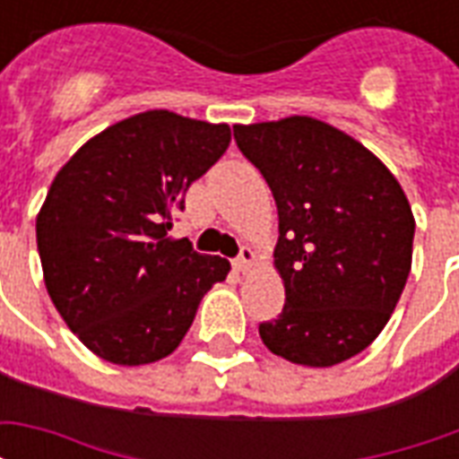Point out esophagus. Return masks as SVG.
<instances>
[{
	"mask_svg": "<svg viewBox=\"0 0 459 459\" xmlns=\"http://www.w3.org/2000/svg\"><path fill=\"white\" fill-rule=\"evenodd\" d=\"M253 263H255V253H253L248 246H243L238 253V258L233 260V265H236V270H238V273H248Z\"/></svg>",
	"mask_w": 459,
	"mask_h": 459,
	"instance_id": "esophagus-1",
	"label": "esophagus"
}]
</instances>
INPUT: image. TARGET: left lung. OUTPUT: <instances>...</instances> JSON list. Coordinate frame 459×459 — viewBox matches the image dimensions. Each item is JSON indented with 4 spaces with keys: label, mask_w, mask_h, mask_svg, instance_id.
Returning <instances> with one entry per match:
<instances>
[{
    "label": "left lung",
    "mask_w": 459,
    "mask_h": 459,
    "mask_svg": "<svg viewBox=\"0 0 459 459\" xmlns=\"http://www.w3.org/2000/svg\"><path fill=\"white\" fill-rule=\"evenodd\" d=\"M278 206L285 307L258 327L273 354L334 366L371 344L401 299L415 221L401 184L364 144L315 117L236 125Z\"/></svg>",
    "instance_id": "left-lung-1"
}]
</instances>
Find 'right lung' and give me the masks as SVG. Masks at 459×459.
I'll return each instance as SVG.
<instances>
[{
    "mask_svg": "<svg viewBox=\"0 0 459 459\" xmlns=\"http://www.w3.org/2000/svg\"><path fill=\"white\" fill-rule=\"evenodd\" d=\"M229 125L147 110L88 140L56 174L36 243L58 315L120 366L169 356L230 263L167 238L184 194L229 150Z\"/></svg>",
    "mask_w": 459,
    "mask_h": 459,
    "instance_id": "right-lung-1",
    "label": "right lung"
}]
</instances>
